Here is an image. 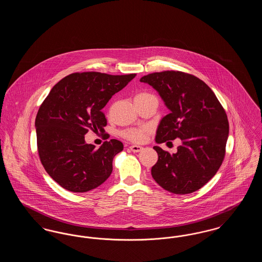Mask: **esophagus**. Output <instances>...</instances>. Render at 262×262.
<instances>
[{"instance_id":"34e87169","label":"esophagus","mask_w":262,"mask_h":262,"mask_svg":"<svg viewBox=\"0 0 262 262\" xmlns=\"http://www.w3.org/2000/svg\"><path fill=\"white\" fill-rule=\"evenodd\" d=\"M129 148L133 152H140L141 150L143 149V147L139 146V145H132Z\"/></svg>"}]
</instances>
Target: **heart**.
Listing matches in <instances>:
<instances>
[{"mask_svg":"<svg viewBox=\"0 0 262 262\" xmlns=\"http://www.w3.org/2000/svg\"><path fill=\"white\" fill-rule=\"evenodd\" d=\"M148 96H152V94L142 92L137 94L136 98H145ZM149 128L148 127H141V128H128L124 132V137H126L127 139L134 141V142H140L144 139L146 133H148Z\"/></svg>","mask_w":262,"mask_h":262,"instance_id":"heart-1","label":"heart"}]
</instances>
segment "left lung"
I'll use <instances>...</instances> for the list:
<instances>
[{
	"label": "left lung",
	"mask_w": 262,
	"mask_h": 262,
	"mask_svg": "<svg viewBox=\"0 0 262 262\" xmlns=\"http://www.w3.org/2000/svg\"><path fill=\"white\" fill-rule=\"evenodd\" d=\"M140 81L154 88L170 111L160 121L155 141L163 143L177 137L182 140L173 154L153 147L158 161L151 169L152 178L176 194L200 189L224 159L229 137L224 108L211 88L194 75L166 71L144 75Z\"/></svg>",
	"instance_id": "obj_1"
}]
</instances>
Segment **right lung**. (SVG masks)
I'll return each mask as SVG.
<instances>
[{"instance_id": "add662e5", "label": "right lung", "mask_w": 262, "mask_h": 262, "mask_svg": "<svg viewBox=\"0 0 262 262\" xmlns=\"http://www.w3.org/2000/svg\"><path fill=\"white\" fill-rule=\"evenodd\" d=\"M136 74L75 73L61 79L41 104L35 119L38 153L51 178L73 192H86L112 173L114 157L124 149L117 139L98 149L85 142L88 130L103 132L102 109Z\"/></svg>"}]
</instances>
